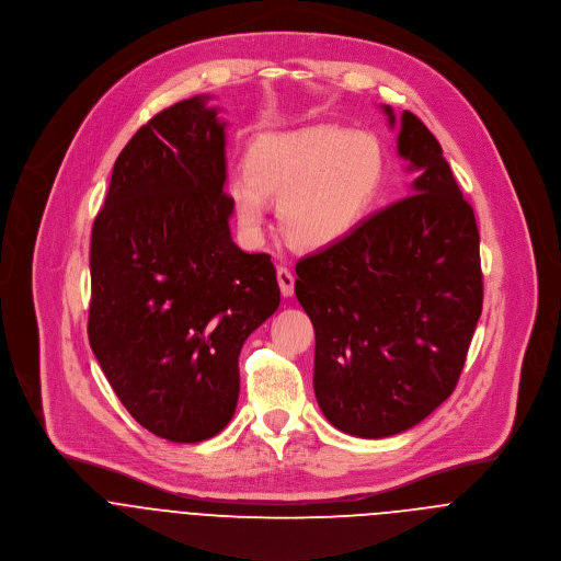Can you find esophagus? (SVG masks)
I'll list each match as a JSON object with an SVG mask.
<instances>
[{"label":"esophagus","instance_id":"obj_1","mask_svg":"<svg viewBox=\"0 0 561 561\" xmlns=\"http://www.w3.org/2000/svg\"><path fill=\"white\" fill-rule=\"evenodd\" d=\"M277 284L284 297H293L295 293V275L286 266H277Z\"/></svg>","mask_w":561,"mask_h":561}]
</instances>
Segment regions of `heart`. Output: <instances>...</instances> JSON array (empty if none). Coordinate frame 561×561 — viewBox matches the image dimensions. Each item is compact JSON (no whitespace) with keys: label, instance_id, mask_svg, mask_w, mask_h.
<instances>
[{"label":"heart","instance_id":"b5f03b06","mask_svg":"<svg viewBox=\"0 0 561 561\" xmlns=\"http://www.w3.org/2000/svg\"><path fill=\"white\" fill-rule=\"evenodd\" d=\"M247 176L231 181L229 196L249 233L264 227V193L279 198V222L293 242L325 247L345 238L371 207L385 152L367 133L308 126L260 139L247 154Z\"/></svg>","mask_w":561,"mask_h":561}]
</instances>
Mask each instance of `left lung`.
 <instances>
[{"label": "left lung", "mask_w": 561, "mask_h": 561, "mask_svg": "<svg viewBox=\"0 0 561 561\" xmlns=\"http://www.w3.org/2000/svg\"><path fill=\"white\" fill-rule=\"evenodd\" d=\"M398 152L415 172L409 196L295 266L317 336V402L363 439L404 433L450 398L483 310L474 209L411 111Z\"/></svg>", "instance_id": "8db88e82"}]
</instances>
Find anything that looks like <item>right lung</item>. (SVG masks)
<instances>
[{"instance_id": "right-lung-1", "label": "right lung", "mask_w": 561, "mask_h": 561, "mask_svg": "<svg viewBox=\"0 0 561 561\" xmlns=\"http://www.w3.org/2000/svg\"><path fill=\"white\" fill-rule=\"evenodd\" d=\"M207 100L130 137L91 231L89 345L133 420L176 444L229 424L240 350L279 306L271 255L231 240L225 122Z\"/></svg>"}]
</instances>
